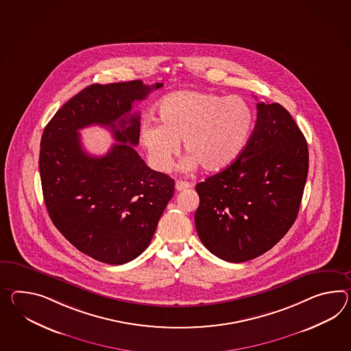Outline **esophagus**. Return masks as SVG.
<instances>
[{
  "label": "esophagus",
  "mask_w": 351,
  "mask_h": 351,
  "mask_svg": "<svg viewBox=\"0 0 351 351\" xmlns=\"http://www.w3.org/2000/svg\"><path fill=\"white\" fill-rule=\"evenodd\" d=\"M175 188L178 191H182V190H188L189 188H191V184L188 181H182V180H178L176 184H175Z\"/></svg>",
  "instance_id": "1"
}]
</instances>
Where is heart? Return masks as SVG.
<instances>
[{"instance_id": "heart-1", "label": "heart", "mask_w": 351, "mask_h": 351, "mask_svg": "<svg viewBox=\"0 0 351 351\" xmlns=\"http://www.w3.org/2000/svg\"><path fill=\"white\" fill-rule=\"evenodd\" d=\"M157 123H145L141 143L157 171H169L180 151L189 154L181 167L197 165L215 172L231 166L243 152L254 127V112L242 97H222L184 90L167 95L156 108Z\"/></svg>"}]
</instances>
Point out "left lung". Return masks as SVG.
I'll list each match as a JSON object with an SVG mask.
<instances>
[{"label": "left lung", "instance_id": "8db88e82", "mask_svg": "<svg viewBox=\"0 0 351 351\" xmlns=\"http://www.w3.org/2000/svg\"><path fill=\"white\" fill-rule=\"evenodd\" d=\"M256 108L243 152L195 186L197 236L228 263L260 256L285 236L300 212L307 180V142L289 112L278 103Z\"/></svg>", "mask_w": 351, "mask_h": 351}]
</instances>
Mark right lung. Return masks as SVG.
<instances>
[{"label":"right lung","mask_w":351,"mask_h":351,"mask_svg":"<svg viewBox=\"0 0 351 351\" xmlns=\"http://www.w3.org/2000/svg\"><path fill=\"white\" fill-rule=\"evenodd\" d=\"M160 87L139 80L87 86L44 129L39 170L51 222L100 263L121 265L139 256L173 195L175 180L151 170L133 147L141 124L137 112L130 114L133 103ZM94 123L120 142L100 158L85 152L77 133Z\"/></svg>","instance_id":"1"}]
</instances>
